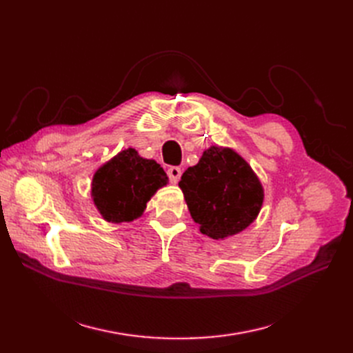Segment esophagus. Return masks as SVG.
Returning a JSON list of instances; mask_svg holds the SVG:
<instances>
[{
    "label": "esophagus",
    "mask_w": 353,
    "mask_h": 353,
    "mask_svg": "<svg viewBox=\"0 0 353 353\" xmlns=\"http://www.w3.org/2000/svg\"><path fill=\"white\" fill-rule=\"evenodd\" d=\"M168 176L170 179V183L176 184L178 181H179V178H181V169L178 166H170L168 169Z\"/></svg>",
    "instance_id": "esophagus-1"
}]
</instances>
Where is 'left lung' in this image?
I'll return each instance as SVG.
<instances>
[{
  "instance_id": "1",
  "label": "left lung",
  "mask_w": 353,
  "mask_h": 353,
  "mask_svg": "<svg viewBox=\"0 0 353 353\" xmlns=\"http://www.w3.org/2000/svg\"><path fill=\"white\" fill-rule=\"evenodd\" d=\"M179 188L200 232L223 240L258 218L263 187L250 165L232 148L210 145L181 176Z\"/></svg>"
}]
</instances>
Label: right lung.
Listing matches in <instances>:
<instances>
[{"label":"right lung","mask_w":353,"mask_h":353,"mask_svg":"<svg viewBox=\"0 0 353 353\" xmlns=\"http://www.w3.org/2000/svg\"><path fill=\"white\" fill-rule=\"evenodd\" d=\"M166 184L168 176L156 160L126 148L95 170L91 197L104 221L131 222L143 215L147 201Z\"/></svg>","instance_id":"right-lung-1"}]
</instances>
